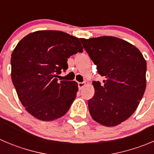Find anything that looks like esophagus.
Wrapping results in <instances>:
<instances>
[{"label": "esophagus", "mask_w": 154, "mask_h": 154, "mask_svg": "<svg viewBox=\"0 0 154 154\" xmlns=\"http://www.w3.org/2000/svg\"><path fill=\"white\" fill-rule=\"evenodd\" d=\"M85 85H86V83H85V82H82V83H78V88H79V89H83V88L85 86Z\"/></svg>", "instance_id": "esophagus-1"}]
</instances>
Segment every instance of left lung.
Wrapping results in <instances>:
<instances>
[{"mask_svg": "<svg viewBox=\"0 0 154 154\" xmlns=\"http://www.w3.org/2000/svg\"><path fill=\"white\" fill-rule=\"evenodd\" d=\"M85 50L105 80L93 81L95 94L88 101L91 117L115 126L135 111L146 88L147 63L138 48L115 37L80 38Z\"/></svg>", "mask_w": 154, "mask_h": 154, "instance_id": "1", "label": "left lung"}]
</instances>
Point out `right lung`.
Listing matches in <instances>:
<instances>
[{"mask_svg": "<svg viewBox=\"0 0 154 154\" xmlns=\"http://www.w3.org/2000/svg\"><path fill=\"white\" fill-rule=\"evenodd\" d=\"M83 47L77 37L59 31H37L23 37L11 55V77L22 105L44 121L62 117L77 96L75 81L56 78L68 59Z\"/></svg>", "mask_w": 154, "mask_h": 154, "instance_id": "obj_1", "label": "right lung"}]
</instances>
